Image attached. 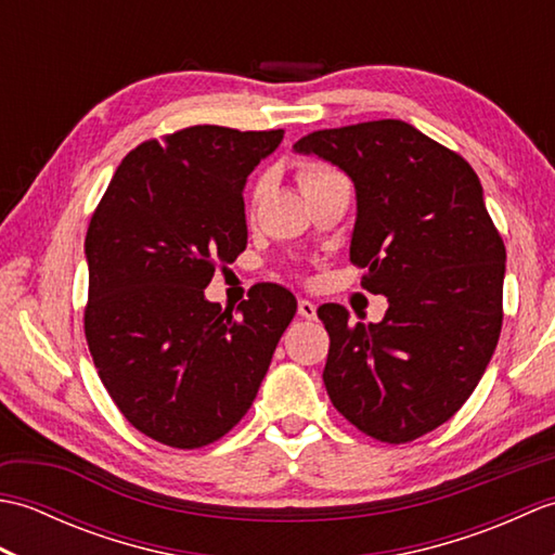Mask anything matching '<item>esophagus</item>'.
<instances>
[{"mask_svg":"<svg viewBox=\"0 0 555 555\" xmlns=\"http://www.w3.org/2000/svg\"><path fill=\"white\" fill-rule=\"evenodd\" d=\"M298 314L305 317V320H314L317 317V305L310 300H298Z\"/></svg>","mask_w":555,"mask_h":555,"instance_id":"1","label":"esophagus"}]
</instances>
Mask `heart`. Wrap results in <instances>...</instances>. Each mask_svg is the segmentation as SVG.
I'll list each match as a JSON object with an SVG mask.
<instances>
[{"label":"heart","instance_id":"b5f03b06","mask_svg":"<svg viewBox=\"0 0 555 555\" xmlns=\"http://www.w3.org/2000/svg\"><path fill=\"white\" fill-rule=\"evenodd\" d=\"M332 173H334V171H328V169L320 167V164H302V167L298 169V185H300V191L305 193V191H308V188H312L314 183H320L322 179H326V176H332ZM262 193H264V183H257L255 191H253V205L257 203L259 197H262Z\"/></svg>","mask_w":555,"mask_h":555}]
</instances>
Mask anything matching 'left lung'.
<instances>
[{"mask_svg":"<svg viewBox=\"0 0 555 555\" xmlns=\"http://www.w3.org/2000/svg\"><path fill=\"white\" fill-rule=\"evenodd\" d=\"M293 147L356 183L350 262L388 298L367 326L340 305L317 310L332 338L326 393L372 439L415 441L463 408L501 336L505 245L485 191L457 152L398 119L326 128Z\"/></svg>","mask_w":555,"mask_h":555,"instance_id":"1","label":"left lung"}]
</instances>
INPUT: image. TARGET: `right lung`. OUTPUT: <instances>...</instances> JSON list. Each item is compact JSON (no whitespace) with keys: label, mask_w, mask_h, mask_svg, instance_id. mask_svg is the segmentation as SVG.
<instances>
[{"label":"right lung","mask_w":555,"mask_h":555,"mask_svg":"<svg viewBox=\"0 0 555 555\" xmlns=\"http://www.w3.org/2000/svg\"><path fill=\"white\" fill-rule=\"evenodd\" d=\"M284 131L191 126L128 152L86 235V338L121 415L203 448L250 410L298 302L276 284L221 310L215 267L245 250L247 176Z\"/></svg>","instance_id":"right-lung-1"}]
</instances>
